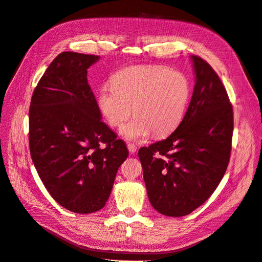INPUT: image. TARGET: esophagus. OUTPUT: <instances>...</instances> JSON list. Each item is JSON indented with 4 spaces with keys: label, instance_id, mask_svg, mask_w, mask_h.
Masks as SVG:
<instances>
[{
    "label": "esophagus",
    "instance_id": "1",
    "mask_svg": "<svg viewBox=\"0 0 262 262\" xmlns=\"http://www.w3.org/2000/svg\"><path fill=\"white\" fill-rule=\"evenodd\" d=\"M126 146H128V149H129V152H130L131 154H134V153L137 152V146L134 145V144L128 143V145H126Z\"/></svg>",
    "mask_w": 262,
    "mask_h": 262
}]
</instances>
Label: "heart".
I'll list each match as a JSON object with an SVG mask.
<instances>
[{
    "instance_id": "obj_1",
    "label": "heart",
    "mask_w": 262,
    "mask_h": 262,
    "mask_svg": "<svg viewBox=\"0 0 262 262\" xmlns=\"http://www.w3.org/2000/svg\"><path fill=\"white\" fill-rule=\"evenodd\" d=\"M113 85L98 91L97 102L107 122L118 128L133 114L121 133L129 140H141L150 132L167 136L184 118L190 97V84L185 74L163 67L138 66L114 75Z\"/></svg>"
}]
</instances>
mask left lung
Returning a JSON list of instances; mask_svg holds the SVG:
<instances>
[{
    "label": "left lung",
    "mask_w": 262,
    "mask_h": 262,
    "mask_svg": "<svg viewBox=\"0 0 262 262\" xmlns=\"http://www.w3.org/2000/svg\"><path fill=\"white\" fill-rule=\"evenodd\" d=\"M195 85L187 113L168 138L139 149L152 207L185 216L207 201L223 178L232 149L233 106L209 63L191 55Z\"/></svg>",
    "instance_id": "obj_1"
}]
</instances>
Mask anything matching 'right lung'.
Wrapping results in <instances>:
<instances>
[{"label": "right lung", "mask_w": 262, "mask_h": 262, "mask_svg": "<svg viewBox=\"0 0 262 262\" xmlns=\"http://www.w3.org/2000/svg\"><path fill=\"white\" fill-rule=\"evenodd\" d=\"M98 59L61 52L38 82L29 108V149L38 175L55 201L81 214L105 207L129 155L101 121L87 82V69Z\"/></svg>", "instance_id": "right-lung-1"}]
</instances>
